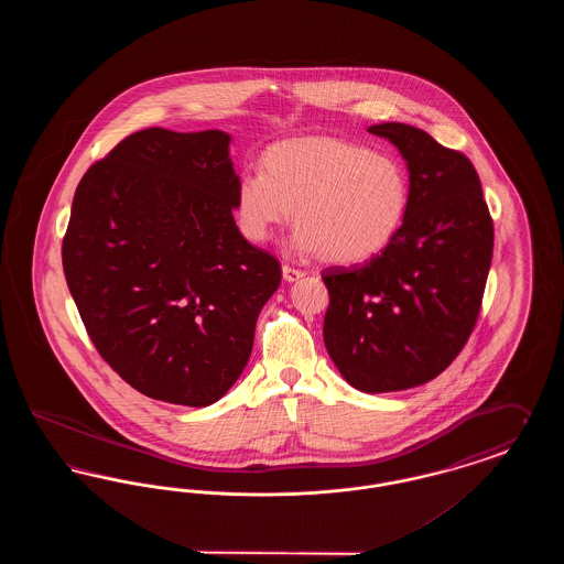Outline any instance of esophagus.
<instances>
[{"label": "esophagus", "mask_w": 564, "mask_h": 564, "mask_svg": "<svg viewBox=\"0 0 564 564\" xmlns=\"http://www.w3.org/2000/svg\"><path fill=\"white\" fill-rule=\"evenodd\" d=\"M306 272L304 270H297L294 269V267H283V279L288 281V283H294V281H297V279H302Z\"/></svg>", "instance_id": "34e87169"}]
</instances>
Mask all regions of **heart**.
I'll return each instance as SVG.
<instances>
[{
    "label": "heart",
    "instance_id": "b5f03b06",
    "mask_svg": "<svg viewBox=\"0 0 564 564\" xmlns=\"http://www.w3.org/2000/svg\"><path fill=\"white\" fill-rule=\"evenodd\" d=\"M262 169L241 173L235 214L242 237L267 242L290 224L295 253H322L332 264L378 256L402 228L410 180L402 162L366 145L329 137L272 145Z\"/></svg>",
    "mask_w": 564,
    "mask_h": 564
}]
</instances>
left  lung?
I'll list each match as a JSON object with an SVG mask.
<instances>
[{"mask_svg":"<svg viewBox=\"0 0 564 564\" xmlns=\"http://www.w3.org/2000/svg\"><path fill=\"white\" fill-rule=\"evenodd\" d=\"M368 133L402 154L410 207L366 264L323 270V340L350 387L375 395L425 384L453 364L478 319L495 235L467 156L402 122Z\"/></svg>","mask_w":564,"mask_h":564,"instance_id":"left-lung-1","label":"left lung"}]
</instances>
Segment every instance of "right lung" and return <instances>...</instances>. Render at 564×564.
I'll list each match as a JSON object with an SVG mask.
<instances>
[{
	"label": "right lung",
	"mask_w": 564,
	"mask_h": 564,
	"mask_svg": "<svg viewBox=\"0 0 564 564\" xmlns=\"http://www.w3.org/2000/svg\"><path fill=\"white\" fill-rule=\"evenodd\" d=\"M232 134L145 129L82 177L67 288L101 357L139 393L205 408L253 349L281 267L235 221Z\"/></svg>",
	"instance_id": "1"
}]
</instances>
